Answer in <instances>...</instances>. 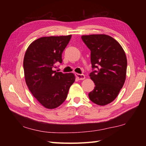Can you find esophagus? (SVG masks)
<instances>
[{
  "instance_id": "obj_1",
  "label": "esophagus",
  "mask_w": 146,
  "mask_h": 146,
  "mask_svg": "<svg viewBox=\"0 0 146 146\" xmlns=\"http://www.w3.org/2000/svg\"><path fill=\"white\" fill-rule=\"evenodd\" d=\"M75 76L79 80H83L85 78V76L83 74H78L75 73Z\"/></svg>"
}]
</instances>
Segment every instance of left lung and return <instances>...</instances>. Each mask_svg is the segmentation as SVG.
Masks as SVG:
<instances>
[{
    "mask_svg": "<svg viewBox=\"0 0 146 146\" xmlns=\"http://www.w3.org/2000/svg\"><path fill=\"white\" fill-rule=\"evenodd\" d=\"M82 39L91 51L92 68L96 69L90 74L95 86L88 97L95 104L106 105L116 98L125 83V51L115 39L106 35H83Z\"/></svg>",
    "mask_w": 146,
    "mask_h": 146,
    "instance_id": "obj_1",
    "label": "left lung"
}]
</instances>
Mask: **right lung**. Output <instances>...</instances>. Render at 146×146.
Listing matches in <instances>:
<instances>
[{"label":"right lung","mask_w":146,"mask_h":146,"mask_svg":"<svg viewBox=\"0 0 146 146\" xmlns=\"http://www.w3.org/2000/svg\"><path fill=\"white\" fill-rule=\"evenodd\" d=\"M71 38V35L42 37L31 43L24 55L26 85L36 100L48 109L63 103L75 81L72 73L53 70L56 64L62 63V52Z\"/></svg>","instance_id":"1"}]
</instances>
